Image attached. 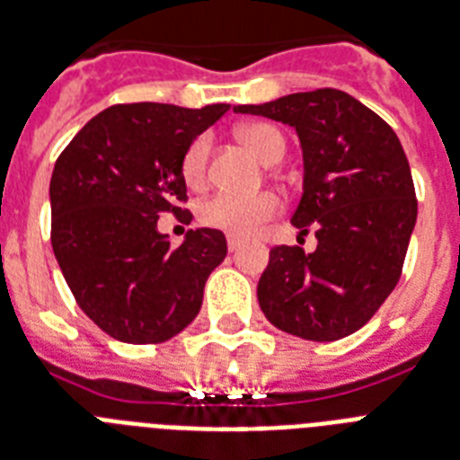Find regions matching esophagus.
<instances>
[{"label": "esophagus", "instance_id": "34e87169", "mask_svg": "<svg viewBox=\"0 0 460 460\" xmlns=\"http://www.w3.org/2000/svg\"><path fill=\"white\" fill-rule=\"evenodd\" d=\"M242 244H244V239L237 237V234H227V249H230V252H237Z\"/></svg>", "mask_w": 460, "mask_h": 460}]
</instances>
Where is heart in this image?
Instances as JSON below:
<instances>
[{"instance_id": "heart-1", "label": "heart", "mask_w": 460, "mask_h": 460, "mask_svg": "<svg viewBox=\"0 0 460 460\" xmlns=\"http://www.w3.org/2000/svg\"><path fill=\"white\" fill-rule=\"evenodd\" d=\"M237 138L265 164H275L287 153L284 136L270 124H244L237 128ZM208 153H211L208 136H197L185 150L181 173H183L185 183L192 188L202 185L207 178ZM277 214H279V199L272 192H261V195L252 197L218 192V195L208 197L199 207V218L204 226L226 230L230 234H242V237L258 233Z\"/></svg>"}]
</instances>
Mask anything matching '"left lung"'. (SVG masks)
Masks as SVG:
<instances>
[{"instance_id": "1", "label": "left lung", "mask_w": 460, "mask_h": 460, "mask_svg": "<svg viewBox=\"0 0 460 460\" xmlns=\"http://www.w3.org/2000/svg\"><path fill=\"white\" fill-rule=\"evenodd\" d=\"M234 112L296 128L303 147V197L291 223L313 227L317 249L275 246L258 279L270 324L329 343L362 329L400 282L419 202L393 128L339 89H314Z\"/></svg>"}]
</instances>
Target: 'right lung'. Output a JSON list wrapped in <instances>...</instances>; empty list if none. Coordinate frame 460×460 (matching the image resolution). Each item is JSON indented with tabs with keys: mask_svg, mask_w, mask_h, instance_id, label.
Returning <instances> with one entry per match:
<instances>
[{
	"mask_svg": "<svg viewBox=\"0 0 460 460\" xmlns=\"http://www.w3.org/2000/svg\"><path fill=\"white\" fill-rule=\"evenodd\" d=\"M216 102L190 110L127 102L98 112L56 159L51 246L77 305L121 343H164L195 320L204 284L227 253L221 230H188L171 249L159 214L192 218L181 162L226 115Z\"/></svg>",
	"mask_w": 460,
	"mask_h": 460,
	"instance_id": "1",
	"label": "right lung"
}]
</instances>
